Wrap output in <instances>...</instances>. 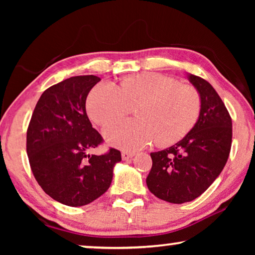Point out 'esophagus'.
Segmentation results:
<instances>
[{
	"label": "esophagus",
	"mask_w": 255,
	"mask_h": 255,
	"mask_svg": "<svg viewBox=\"0 0 255 255\" xmlns=\"http://www.w3.org/2000/svg\"><path fill=\"white\" fill-rule=\"evenodd\" d=\"M133 155L135 153H130V152H123L122 153V158L123 161H128V159H130L133 157Z\"/></svg>",
	"instance_id": "34e87169"
}]
</instances>
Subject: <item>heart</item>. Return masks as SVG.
<instances>
[{"label": "heart", "mask_w": 255, "mask_h": 255, "mask_svg": "<svg viewBox=\"0 0 255 255\" xmlns=\"http://www.w3.org/2000/svg\"><path fill=\"white\" fill-rule=\"evenodd\" d=\"M136 120L119 122L103 130L109 145L137 150L156 140L159 145L176 143L190 131L200 112V97L192 86L171 77L146 73L127 77L119 88L111 83L94 86L86 101L94 123L107 125L127 115L137 106Z\"/></svg>", "instance_id": "obj_1"}]
</instances>
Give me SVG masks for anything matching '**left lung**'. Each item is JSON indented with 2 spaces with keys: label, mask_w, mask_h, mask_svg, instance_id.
Wrapping results in <instances>:
<instances>
[{
  "label": "left lung",
  "mask_w": 255,
  "mask_h": 255,
  "mask_svg": "<svg viewBox=\"0 0 255 255\" xmlns=\"http://www.w3.org/2000/svg\"><path fill=\"white\" fill-rule=\"evenodd\" d=\"M200 97L197 123L178 143L150 153L146 184L158 199L183 204L201 196L221 174L232 146V119L216 90L199 76L187 74Z\"/></svg>",
  "instance_id": "obj_1"
}]
</instances>
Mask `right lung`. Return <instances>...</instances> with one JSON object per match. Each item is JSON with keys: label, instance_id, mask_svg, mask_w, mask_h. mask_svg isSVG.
I'll return each instance as SVG.
<instances>
[{"label": "right lung", "instance_id": "add662e5", "mask_svg": "<svg viewBox=\"0 0 255 255\" xmlns=\"http://www.w3.org/2000/svg\"><path fill=\"white\" fill-rule=\"evenodd\" d=\"M101 79L73 76L47 89L34 108L27 131V154L42 190L60 204L81 207L109 189L119 150L89 152L102 141L85 110L89 92Z\"/></svg>", "mask_w": 255, "mask_h": 255}]
</instances>
